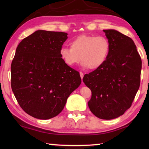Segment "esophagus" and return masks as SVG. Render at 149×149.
I'll use <instances>...</instances> for the list:
<instances>
[{
    "label": "esophagus",
    "mask_w": 149,
    "mask_h": 149,
    "mask_svg": "<svg viewBox=\"0 0 149 149\" xmlns=\"http://www.w3.org/2000/svg\"><path fill=\"white\" fill-rule=\"evenodd\" d=\"M79 74H80V77L81 78V79H83V77H84V74H83L82 72H79Z\"/></svg>",
    "instance_id": "esophagus-1"
}]
</instances>
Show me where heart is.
<instances>
[{"mask_svg":"<svg viewBox=\"0 0 149 149\" xmlns=\"http://www.w3.org/2000/svg\"><path fill=\"white\" fill-rule=\"evenodd\" d=\"M70 47H62L60 55L65 64L74 66L81 61L84 68L96 70L107 61L110 52L111 45L104 36L80 35L72 40Z\"/></svg>","mask_w":149,"mask_h":149,"instance_id":"heart-1","label":"heart"}]
</instances>
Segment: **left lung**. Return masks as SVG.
Returning a JSON list of instances; mask_svg holds the SVG:
<instances>
[{"mask_svg":"<svg viewBox=\"0 0 149 149\" xmlns=\"http://www.w3.org/2000/svg\"><path fill=\"white\" fill-rule=\"evenodd\" d=\"M103 31L111 45L109 56L83 81L92 92L88 102L91 112L100 119L112 120L132 106L139 88L142 62L130 37L114 29Z\"/></svg>","mask_w":149,"mask_h":149,"instance_id":"1","label":"left lung"}]
</instances>
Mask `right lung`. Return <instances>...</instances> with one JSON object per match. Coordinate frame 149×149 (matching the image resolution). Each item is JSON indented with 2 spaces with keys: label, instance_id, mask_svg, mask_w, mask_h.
<instances>
[{
  "label": "right lung",
  "instance_id": "add662e5",
  "mask_svg": "<svg viewBox=\"0 0 149 149\" xmlns=\"http://www.w3.org/2000/svg\"><path fill=\"white\" fill-rule=\"evenodd\" d=\"M64 32L37 30L19 42L11 64V87L27 114L40 120L58 115L79 86V73L66 65L60 50Z\"/></svg>",
  "mask_w": 149,
  "mask_h": 149
}]
</instances>
